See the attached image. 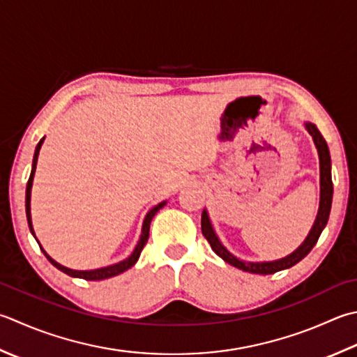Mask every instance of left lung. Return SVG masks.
<instances>
[{"mask_svg": "<svg viewBox=\"0 0 357 357\" xmlns=\"http://www.w3.org/2000/svg\"><path fill=\"white\" fill-rule=\"evenodd\" d=\"M305 128L310 132L314 145L317 149V155H319V169H320V201H319V211L316 215V220H314V225L310 230V234L306 235V238L303 243L289 255H286L283 258H278V260L274 261H246L241 260V258L235 257L234 254H230L226 249L225 244H222L216 235L215 229L212 226V221L208 218V213L204 208L201 215V229H202V235L206 236V240L211 243V248L213 252L221 257L226 263L232 264V266L238 268L244 272H250V274H261V275H268V274H275L278 271L292 268L294 264H297L300 260L311 252V249L316 246V243L319 240L320 234L325 229L328 218H330V212H331V202H333V179H331V156H330V149H328L326 141L324 136L320 135V131L317 127L311 122H305Z\"/></svg>", "mask_w": 357, "mask_h": 357, "instance_id": "8db88e82", "label": "left lung"}]
</instances>
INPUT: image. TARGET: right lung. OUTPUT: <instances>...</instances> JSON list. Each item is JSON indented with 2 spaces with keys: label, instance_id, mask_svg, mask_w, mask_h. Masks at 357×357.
Here are the masks:
<instances>
[{
  "label": "right lung",
  "instance_id": "add662e5",
  "mask_svg": "<svg viewBox=\"0 0 357 357\" xmlns=\"http://www.w3.org/2000/svg\"><path fill=\"white\" fill-rule=\"evenodd\" d=\"M45 142V137L40 139V142L37 144V149H35V153H33V159H32V170H31V176H29V181H27V185H26V216H27V225H29V229H31V234L33 235V238L37 240V236H35V232H33V226H32V216H31V192H32V184H33V176H35V169H37V160H38V155H40V149L41 145H43ZM167 204V201H162L159 202L158 206H155L151 208V211H149V213L145 215L144 218V222H142V232H141V236H139V241L136 244L135 250H132L131 255L128 258H125V260L119 261L116 264H109V266H105V268H99V269H91V271H77V269H71V268H66L63 266V264L57 263L54 260L52 257H49L46 250L41 248L40 241L37 240L38 246L41 249V252L45 254V257L47 258L49 261H51L55 268L60 269L61 272H65V274H68L69 277H75V278H83V280H89V282H96V280H105V278H111L114 275H119L122 274V272H125L127 269H130L131 266H135L136 261L139 260V257H141V252L144 246L146 244V241H149V234H150V222L153 220V216H155L160 208H162L164 206Z\"/></svg>",
  "mask_w": 357,
  "mask_h": 357
}]
</instances>
